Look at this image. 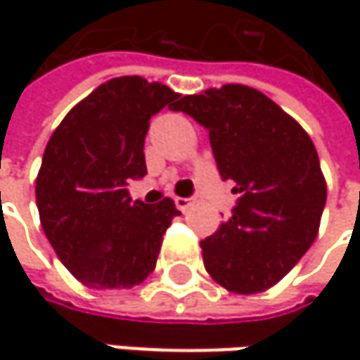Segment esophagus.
I'll use <instances>...</instances> for the list:
<instances>
[{"label":"esophagus","mask_w":360,"mask_h":360,"mask_svg":"<svg viewBox=\"0 0 360 360\" xmlns=\"http://www.w3.org/2000/svg\"><path fill=\"white\" fill-rule=\"evenodd\" d=\"M175 206L179 208L181 212H187L193 206V200L191 198H175Z\"/></svg>","instance_id":"esophagus-1"}]
</instances>
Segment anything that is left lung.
<instances>
[{
	"instance_id": "obj_1",
	"label": "left lung",
	"mask_w": 360,
	"mask_h": 360,
	"mask_svg": "<svg viewBox=\"0 0 360 360\" xmlns=\"http://www.w3.org/2000/svg\"><path fill=\"white\" fill-rule=\"evenodd\" d=\"M173 110L208 129L219 175L240 193L233 214L200 242L206 271L233 294L269 290L319 233L327 185L313 139L248 85L185 96Z\"/></svg>"
}]
</instances>
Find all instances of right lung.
Returning <instances> with one entry per match:
<instances>
[{
	"label": "right lung",
	"instance_id": "obj_1",
	"mask_svg": "<svg viewBox=\"0 0 360 360\" xmlns=\"http://www.w3.org/2000/svg\"><path fill=\"white\" fill-rule=\"evenodd\" d=\"M175 100L179 94L162 83L110 79L64 116L45 146L35 185L41 227L62 264L89 288L141 283L181 214L171 198L150 206L127 189L148 173L150 118Z\"/></svg>",
	"mask_w": 360,
	"mask_h": 360
}]
</instances>
